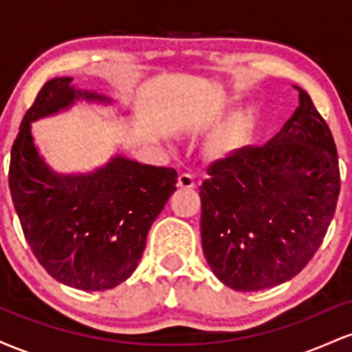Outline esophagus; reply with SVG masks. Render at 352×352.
I'll use <instances>...</instances> for the list:
<instances>
[{
    "mask_svg": "<svg viewBox=\"0 0 352 352\" xmlns=\"http://www.w3.org/2000/svg\"><path fill=\"white\" fill-rule=\"evenodd\" d=\"M177 185L180 188H195V180L188 173H182V175H179V180H177Z\"/></svg>",
    "mask_w": 352,
    "mask_h": 352,
    "instance_id": "esophagus-1",
    "label": "esophagus"
}]
</instances>
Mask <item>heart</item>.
Here are the masks:
<instances>
[{"instance_id": "b5f03b06", "label": "heart", "mask_w": 352, "mask_h": 352, "mask_svg": "<svg viewBox=\"0 0 352 352\" xmlns=\"http://www.w3.org/2000/svg\"><path fill=\"white\" fill-rule=\"evenodd\" d=\"M256 111L245 109L212 132L204 144V155L215 164L228 162L252 139L256 129Z\"/></svg>"}]
</instances>
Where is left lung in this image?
Wrapping results in <instances>:
<instances>
[{
    "mask_svg": "<svg viewBox=\"0 0 352 352\" xmlns=\"http://www.w3.org/2000/svg\"><path fill=\"white\" fill-rule=\"evenodd\" d=\"M263 147L212 164L200 187L201 246L215 276L235 292L292 280L322 243L341 179L333 134L308 92Z\"/></svg>",
    "mask_w": 352,
    "mask_h": 352,
    "instance_id": "left-lung-1",
    "label": "left lung"
}]
</instances>
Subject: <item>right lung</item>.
<instances>
[{
	"instance_id": "right-lung-1",
	"label": "right lung",
	"mask_w": 352,
	"mask_h": 352,
	"mask_svg": "<svg viewBox=\"0 0 352 352\" xmlns=\"http://www.w3.org/2000/svg\"><path fill=\"white\" fill-rule=\"evenodd\" d=\"M47 80L19 125L10 162V190L24 238L54 280L82 292L116 288L135 272L153 220L175 192L177 172L116 153L87 173L52 170L34 144L31 122L79 100H114Z\"/></svg>"
}]
</instances>
